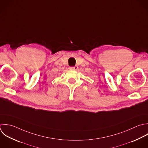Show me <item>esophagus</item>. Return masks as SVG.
I'll use <instances>...</instances> for the list:
<instances>
[{
    "label": "esophagus",
    "instance_id": "34e87169",
    "mask_svg": "<svg viewBox=\"0 0 148 148\" xmlns=\"http://www.w3.org/2000/svg\"><path fill=\"white\" fill-rule=\"evenodd\" d=\"M69 69H72V70H77L78 67L77 66H74V67H70Z\"/></svg>",
    "mask_w": 148,
    "mask_h": 148
}]
</instances>
